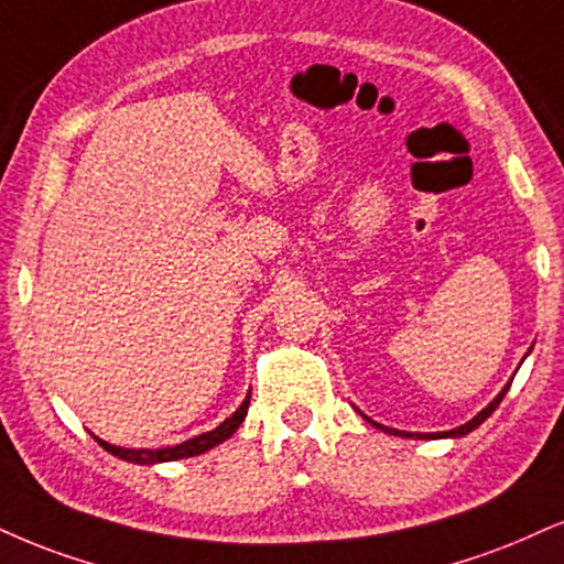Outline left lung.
<instances>
[{
    "mask_svg": "<svg viewBox=\"0 0 564 564\" xmlns=\"http://www.w3.org/2000/svg\"><path fill=\"white\" fill-rule=\"evenodd\" d=\"M507 389H510V381H507V387L502 389V392H499V394H497V398H495V400H491V402H489V405H486V408L481 410V413H478V415H476V419H470L468 423H463V426H457V429H449V431H440V434H410V431H398V429H387V426H381V423H373L371 419H368V415H364V419H366V421H371V423H373V426H377V429H381V431H387V434H394V436H421V440H442V436H465V434H470V431H474V429H478V426H481V423H484L486 419H489V415H491V413H495V410H497V405H499V402H502V398H505V394H507Z\"/></svg>",
    "mask_w": 564,
    "mask_h": 564,
    "instance_id": "obj_1",
    "label": "left lung"
}]
</instances>
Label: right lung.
Segmentation results:
<instances>
[{"label":"right lung","instance_id":"add662e5","mask_svg":"<svg viewBox=\"0 0 564 564\" xmlns=\"http://www.w3.org/2000/svg\"><path fill=\"white\" fill-rule=\"evenodd\" d=\"M248 402H250V394H246V400H242V405L235 410L232 415H229L227 421H221L217 429L206 431V434L200 436H193V440H187L183 444H175V447H162V449H124V447H115V444L104 442L96 436V442L101 444L104 449L112 452L115 457H120V460H128V463H138V465H156V463H166V460H183V457H193V455H200V452L217 447L225 440L238 431V426L242 421H246V413H248Z\"/></svg>","mask_w":564,"mask_h":564}]
</instances>
